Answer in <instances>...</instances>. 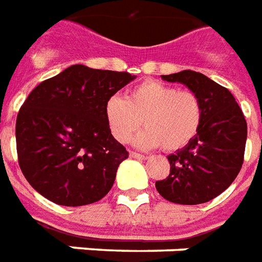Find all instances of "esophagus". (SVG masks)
<instances>
[{
  "label": "esophagus",
  "instance_id": "obj_1",
  "mask_svg": "<svg viewBox=\"0 0 262 262\" xmlns=\"http://www.w3.org/2000/svg\"><path fill=\"white\" fill-rule=\"evenodd\" d=\"M129 156H130L132 159L147 160V157H146V156H143V154H139V153H136V151H130V153H129Z\"/></svg>",
  "mask_w": 262,
  "mask_h": 262
}]
</instances>
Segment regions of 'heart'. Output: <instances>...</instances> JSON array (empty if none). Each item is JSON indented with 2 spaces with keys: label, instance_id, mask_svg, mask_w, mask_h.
<instances>
[{
  "label": "heart",
  "instance_id": "b5f03b06",
  "mask_svg": "<svg viewBox=\"0 0 262 262\" xmlns=\"http://www.w3.org/2000/svg\"><path fill=\"white\" fill-rule=\"evenodd\" d=\"M202 118V101L195 92L156 80L132 88L126 99L112 97L105 103V119L118 142H127L143 120L146 130L135 143L144 148L181 150L196 136Z\"/></svg>",
  "mask_w": 262,
  "mask_h": 262
}]
</instances>
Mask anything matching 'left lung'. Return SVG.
I'll list each match as a JSON object with an SVG mask.
<instances>
[{
  "instance_id": "1",
  "label": "left lung",
  "mask_w": 262,
  "mask_h": 262,
  "mask_svg": "<svg viewBox=\"0 0 262 262\" xmlns=\"http://www.w3.org/2000/svg\"><path fill=\"white\" fill-rule=\"evenodd\" d=\"M161 78L195 92L202 101L203 118L191 143L167 157L170 176L156 182V188L170 202H209L230 187L242 170L247 122L231 92L206 75L184 70Z\"/></svg>"
}]
</instances>
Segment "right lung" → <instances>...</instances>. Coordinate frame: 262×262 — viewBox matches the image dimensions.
Here are the masks:
<instances>
[{"instance_id":"right-lung-1","label":"right lung","mask_w":262,"mask_h":262,"mask_svg":"<svg viewBox=\"0 0 262 262\" xmlns=\"http://www.w3.org/2000/svg\"><path fill=\"white\" fill-rule=\"evenodd\" d=\"M136 78L71 66L29 94L16 116V151L33 189L63 206L98 202L129 157L109 130L105 103Z\"/></svg>"}]
</instances>
